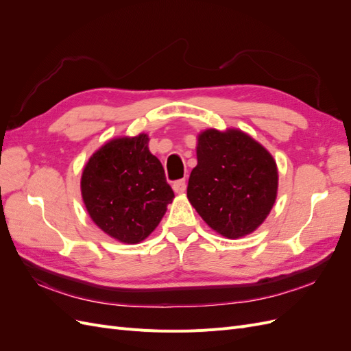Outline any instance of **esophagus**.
<instances>
[{
	"instance_id": "obj_1",
	"label": "esophagus",
	"mask_w": 351,
	"mask_h": 351,
	"mask_svg": "<svg viewBox=\"0 0 351 351\" xmlns=\"http://www.w3.org/2000/svg\"><path fill=\"white\" fill-rule=\"evenodd\" d=\"M186 187H187L186 180H177V182L173 183V189H174V192H176L177 195L184 193V192H186Z\"/></svg>"
}]
</instances>
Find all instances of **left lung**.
<instances>
[{"label": "left lung", "instance_id": "left-lung-1", "mask_svg": "<svg viewBox=\"0 0 351 351\" xmlns=\"http://www.w3.org/2000/svg\"><path fill=\"white\" fill-rule=\"evenodd\" d=\"M187 197L218 234L240 239L267 219L278 192L272 155L239 129L200 132Z\"/></svg>", "mask_w": 351, "mask_h": 351}]
</instances>
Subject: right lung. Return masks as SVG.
<instances>
[{"mask_svg": "<svg viewBox=\"0 0 351 351\" xmlns=\"http://www.w3.org/2000/svg\"><path fill=\"white\" fill-rule=\"evenodd\" d=\"M146 133L115 137L102 145L82 173L83 204L105 234L127 244L143 241L174 199Z\"/></svg>", "mask_w": 351, "mask_h": 351, "instance_id": "add662e5", "label": "right lung"}]
</instances>
